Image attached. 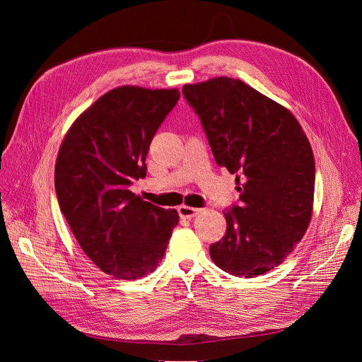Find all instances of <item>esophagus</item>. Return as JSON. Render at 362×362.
Listing matches in <instances>:
<instances>
[{"label": "esophagus", "mask_w": 362, "mask_h": 362, "mask_svg": "<svg viewBox=\"0 0 362 362\" xmlns=\"http://www.w3.org/2000/svg\"><path fill=\"white\" fill-rule=\"evenodd\" d=\"M199 208H193V206H187V205H181L178 206V214L181 218H192L196 214H199Z\"/></svg>", "instance_id": "obj_1"}]
</instances>
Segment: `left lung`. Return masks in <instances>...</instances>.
Masks as SVG:
<instances>
[{"label": "left lung", "instance_id": "8db88e82", "mask_svg": "<svg viewBox=\"0 0 362 362\" xmlns=\"http://www.w3.org/2000/svg\"><path fill=\"white\" fill-rule=\"evenodd\" d=\"M218 166L235 173L238 205L226 211V234L210 246L217 267L254 278L278 267L313 216V149L290 110L242 80L218 76L185 84Z\"/></svg>", "mask_w": 362, "mask_h": 362}]
</instances>
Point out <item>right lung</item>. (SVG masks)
I'll return each mask as SVG.
<instances>
[{"label":"right lung","instance_id":"right-lung-1","mask_svg":"<svg viewBox=\"0 0 362 362\" xmlns=\"http://www.w3.org/2000/svg\"><path fill=\"white\" fill-rule=\"evenodd\" d=\"M180 100L178 89L120 86L76 117L56 161L60 210L95 264L117 279H139L164 257L177 210L136 196L152 137Z\"/></svg>","mask_w":362,"mask_h":362}]
</instances>
